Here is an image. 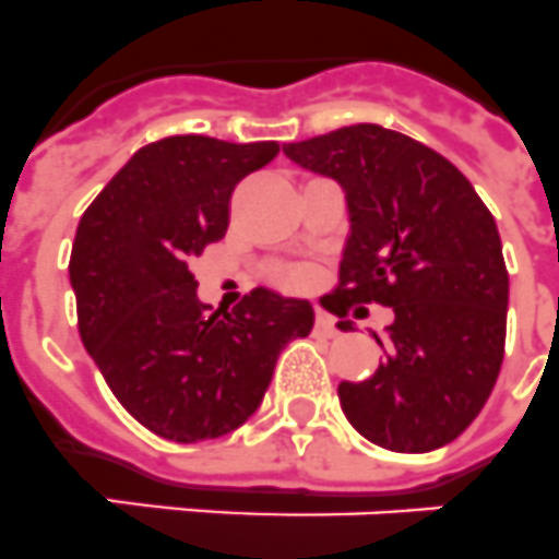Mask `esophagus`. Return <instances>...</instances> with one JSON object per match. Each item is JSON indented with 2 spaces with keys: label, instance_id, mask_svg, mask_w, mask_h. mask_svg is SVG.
<instances>
[{
  "label": "esophagus",
  "instance_id": "1",
  "mask_svg": "<svg viewBox=\"0 0 559 559\" xmlns=\"http://www.w3.org/2000/svg\"><path fill=\"white\" fill-rule=\"evenodd\" d=\"M316 330L321 332V335H326V337H335L337 335L335 318L326 316V312H321V309H318V312H316Z\"/></svg>",
  "mask_w": 559,
  "mask_h": 559
}]
</instances>
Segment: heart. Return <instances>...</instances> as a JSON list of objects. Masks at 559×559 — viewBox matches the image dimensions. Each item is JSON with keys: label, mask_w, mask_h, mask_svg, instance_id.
I'll list each match as a JSON object with an SVG mask.
<instances>
[{"label": "heart", "mask_w": 559, "mask_h": 559, "mask_svg": "<svg viewBox=\"0 0 559 559\" xmlns=\"http://www.w3.org/2000/svg\"><path fill=\"white\" fill-rule=\"evenodd\" d=\"M278 281L289 289H304L312 284V270H307V266H287V270L278 272Z\"/></svg>", "instance_id": "b5f03b06"}]
</instances>
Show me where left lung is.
I'll use <instances>...</instances> for the list:
<instances>
[{
	"label": "left lung",
	"instance_id": "left-lung-1",
	"mask_svg": "<svg viewBox=\"0 0 559 559\" xmlns=\"http://www.w3.org/2000/svg\"><path fill=\"white\" fill-rule=\"evenodd\" d=\"M295 164L346 190L352 236L332 316L392 307L383 364L341 381L349 424L392 452L452 443L489 401L506 352L509 270L495 215L449 158L381 124L284 144ZM349 330V323H337Z\"/></svg>",
	"mask_w": 559,
	"mask_h": 559
}]
</instances>
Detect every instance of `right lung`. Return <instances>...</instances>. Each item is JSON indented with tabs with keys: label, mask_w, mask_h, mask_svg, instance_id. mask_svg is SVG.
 Masks as SVG:
<instances>
[{
	"label": "right lung",
	"mask_w": 559,
	"mask_h": 559,
	"mask_svg": "<svg viewBox=\"0 0 559 559\" xmlns=\"http://www.w3.org/2000/svg\"><path fill=\"white\" fill-rule=\"evenodd\" d=\"M278 142L167 135L135 150L84 210L70 250L79 335L116 401L158 438H222L258 409L312 307L252 289L233 312L199 301L192 258L222 241L238 181Z\"/></svg>",
	"instance_id": "obj_1"
}]
</instances>
